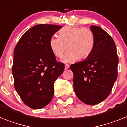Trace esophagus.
Masks as SVG:
<instances>
[{"mask_svg": "<svg viewBox=\"0 0 127 127\" xmlns=\"http://www.w3.org/2000/svg\"><path fill=\"white\" fill-rule=\"evenodd\" d=\"M70 68V66L68 64H66L65 65V70H67V69H68V68Z\"/></svg>", "mask_w": 127, "mask_h": 127, "instance_id": "obj_1", "label": "esophagus"}]
</instances>
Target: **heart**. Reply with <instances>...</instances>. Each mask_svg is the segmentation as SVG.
Returning <instances> with one entry per match:
<instances>
[{"label": "heart", "mask_w": 127, "mask_h": 127, "mask_svg": "<svg viewBox=\"0 0 127 127\" xmlns=\"http://www.w3.org/2000/svg\"><path fill=\"white\" fill-rule=\"evenodd\" d=\"M95 37L90 28L65 27L59 31V37L53 36L49 41V47L53 55L57 58L62 57L63 63H70L85 59L91 54L94 47Z\"/></svg>", "instance_id": "1"}]
</instances>
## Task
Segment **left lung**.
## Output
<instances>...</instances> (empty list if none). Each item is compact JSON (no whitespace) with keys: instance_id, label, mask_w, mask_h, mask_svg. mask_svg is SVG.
Wrapping results in <instances>:
<instances>
[{"instance_id":"left-lung-1","label":"left lung","mask_w":127,"mask_h":127,"mask_svg":"<svg viewBox=\"0 0 127 127\" xmlns=\"http://www.w3.org/2000/svg\"><path fill=\"white\" fill-rule=\"evenodd\" d=\"M95 42L91 54L81 62L73 64V87L78 98L88 105L106 99L118 76V57L114 41L101 27L91 25Z\"/></svg>"}]
</instances>
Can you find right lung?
<instances>
[{"label":"right lung","mask_w":127,"mask_h":127,"mask_svg":"<svg viewBox=\"0 0 127 127\" xmlns=\"http://www.w3.org/2000/svg\"><path fill=\"white\" fill-rule=\"evenodd\" d=\"M61 25L39 24L24 33L14 50L12 73L14 86L26 105L44 107L54 96V84L64 70L49 47V41Z\"/></svg>","instance_id":"obj_1"}]
</instances>
